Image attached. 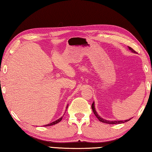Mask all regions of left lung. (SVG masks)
<instances>
[{
  "instance_id": "left-lung-1",
  "label": "left lung",
  "mask_w": 152,
  "mask_h": 152,
  "mask_svg": "<svg viewBox=\"0 0 152 152\" xmlns=\"http://www.w3.org/2000/svg\"><path fill=\"white\" fill-rule=\"evenodd\" d=\"M128 48L129 49V50L132 51L133 53H136V51L134 50H133L132 48L128 47ZM92 111H93V113H94V114L95 115V116H96L97 119L102 123H108V124H121V123H125V122H127V121H129L131 119H127V120H125V121H108V120L102 119V117H101L99 115H98L97 112L96 111V109H95V107H94V102H93V103L92 104Z\"/></svg>"
}]
</instances>
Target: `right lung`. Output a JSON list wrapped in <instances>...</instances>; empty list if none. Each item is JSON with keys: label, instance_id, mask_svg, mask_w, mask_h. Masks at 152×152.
<instances>
[{"label": "right lung", "instance_id": "1", "mask_svg": "<svg viewBox=\"0 0 152 152\" xmlns=\"http://www.w3.org/2000/svg\"><path fill=\"white\" fill-rule=\"evenodd\" d=\"M68 105L67 104V107H66V110L68 109ZM66 113V112H65ZM64 116V115H63ZM63 116L61 117H60V119H58V120H56V121H53V122H52V123H50V124H48V125H43L44 126V127H47V126H51V125H55V124H57V123H58L59 122H60L61 121V119H62V118H63Z\"/></svg>", "mask_w": 152, "mask_h": 152}]
</instances>
